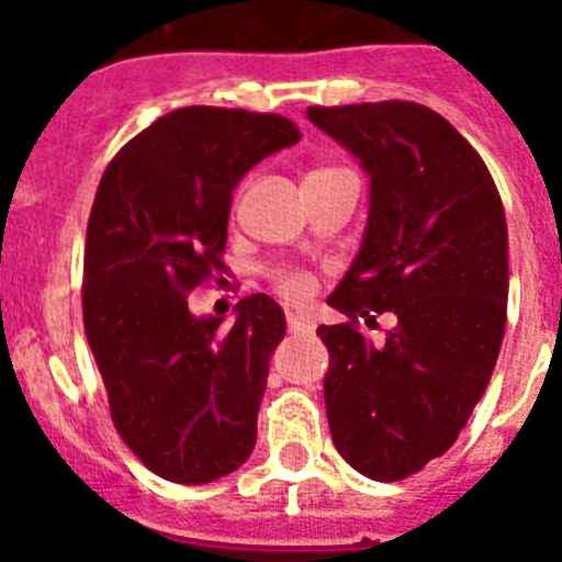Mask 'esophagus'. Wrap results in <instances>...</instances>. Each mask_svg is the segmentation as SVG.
<instances>
[{"mask_svg":"<svg viewBox=\"0 0 562 562\" xmlns=\"http://www.w3.org/2000/svg\"><path fill=\"white\" fill-rule=\"evenodd\" d=\"M288 330H314V322L308 319L305 314H288Z\"/></svg>","mask_w":562,"mask_h":562,"instance_id":"34e87169","label":"esophagus"}]
</instances>
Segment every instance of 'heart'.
I'll use <instances>...</instances> for the list:
<instances>
[{"instance_id": "obj_1", "label": "heart", "mask_w": 562, "mask_h": 562, "mask_svg": "<svg viewBox=\"0 0 562 562\" xmlns=\"http://www.w3.org/2000/svg\"><path fill=\"white\" fill-rule=\"evenodd\" d=\"M274 288L282 300L302 302L311 296V291H314V282H311L308 274H302V271H280V274H274Z\"/></svg>"}]
</instances>
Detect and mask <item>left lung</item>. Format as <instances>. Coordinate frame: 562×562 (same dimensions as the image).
Returning <instances> with one entry per match:
<instances>
[{"mask_svg": "<svg viewBox=\"0 0 562 562\" xmlns=\"http://www.w3.org/2000/svg\"><path fill=\"white\" fill-rule=\"evenodd\" d=\"M322 133L370 175L362 251L328 305L325 409L345 461L402 481L443 456L495 370L506 328V214L490 169L436 110L416 101L308 106ZM375 313L397 325L382 342L358 330Z\"/></svg>", "mask_w": 562, "mask_h": 562, "instance_id": "8db88e82", "label": "left lung"}]
</instances>
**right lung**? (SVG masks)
Returning <instances> with one entry per match:
<instances>
[{"mask_svg": "<svg viewBox=\"0 0 562 562\" xmlns=\"http://www.w3.org/2000/svg\"><path fill=\"white\" fill-rule=\"evenodd\" d=\"M300 138L274 112L183 106L126 140L101 175L87 223L85 334L119 436L166 481L209 484L254 450L285 316L251 294L221 330V319H194L189 294L226 274L237 180Z\"/></svg>", "mask_w": 562, "mask_h": 562, "instance_id": "add662e5", "label": "right lung"}]
</instances>
